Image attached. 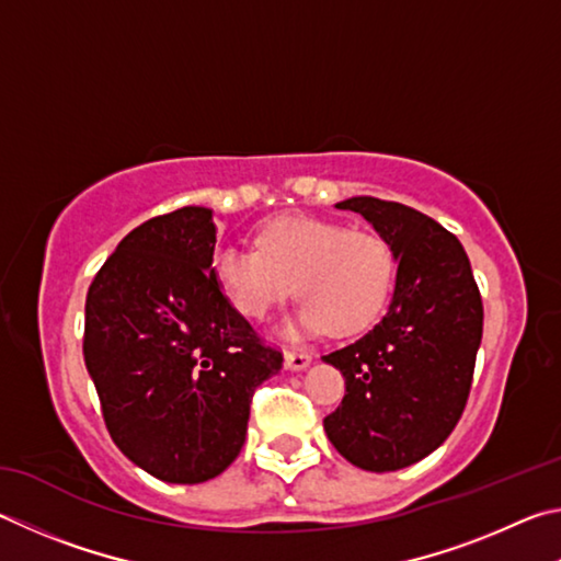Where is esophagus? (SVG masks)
<instances>
[{
	"instance_id": "1",
	"label": "esophagus",
	"mask_w": 561,
	"mask_h": 561,
	"mask_svg": "<svg viewBox=\"0 0 561 561\" xmlns=\"http://www.w3.org/2000/svg\"><path fill=\"white\" fill-rule=\"evenodd\" d=\"M312 362L310 352H302V350H288L286 352V365L290 369H306Z\"/></svg>"
}]
</instances>
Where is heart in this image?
<instances>
[{"instance_id": "b5f03b06", "label": "heart", "mask_w": 561, "mask_h": 561, "mask_svg": "<svg viewBox=\"0 0 561 561\" xmlns=\"http://www.w3.org/2000/svg\"><path fill=\"white\" fill-rule=\"evenodd\" d=\"M211 275L226 300L245 318L263 320L296 293L302 300L296 328L357 335L387 306L397 278V253L377 231L286 214L261 226L255 249L216 245Z\"/></svg>"}]
</instances>
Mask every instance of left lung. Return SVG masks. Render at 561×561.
I'll use <instances>...</instances> for the list:
<instances>
[{
  "label": "left lung",
  "instance_id": "1",
  "mask_svg": "<svg viewBox=\"0 0 561 561\" xmlns=\"http://www.w3.org/2000/svg\"><path fill=\"white\" fill-rule=\"evenodd\" d=\"M337 209L365 216L394 245L399 268L387 316L322 359L345 377L325 431L342 456L375 473L436 450L463 416L483 337V298L466 249L431 216L377 196Z\"/></svg>",
  "mask_w": 561,
  "mask_h": 561
}]
</instances>
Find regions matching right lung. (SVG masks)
<instances>
[{"instance_id": "add662e5", "label": "right lung", "mask_w": 561, "mask_h": 561, "mask_svg": "<svg viewBox=\"0 0 561 561\" xmlns=\"http://www.w3.org/2000/svg\"><path fill=\"white\" fill-rule=\"evenodd\" d=\"M211 209L182 206L133 229L85 298L83 359L115 446L164 483L233 463L251 399L280 369L211 275Z\"/></svg>"}]
</instances>
